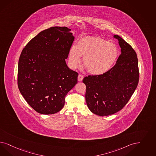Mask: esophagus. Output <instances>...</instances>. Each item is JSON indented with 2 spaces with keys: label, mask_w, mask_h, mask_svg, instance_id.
<instances>
[{
  "label": "esophagus",
  "mask_w": 156,
  "mask_h": 156,
  "mask_svg": "<svg viewBox=\"0 0 156 156\" xmlns=\"http://www.w3.org/2000/svg\"><path fill=\"white\" fill-rule=\"evenodd\" d=\"M83 75H81V74H80V75H78V81L81 82V81L83 80Z\"/></svg>",
  "instance_id": "esophagus-1"
}]
</instances>
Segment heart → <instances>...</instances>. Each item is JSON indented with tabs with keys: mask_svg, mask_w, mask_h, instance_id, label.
<instances>
[{
	"mask_svg": "<svg viewBox=\"0 0 156 156\" xmlns=\"http://www.w3.org/2000/svg\"><path fill=\"white\" fill-rule=\"evenodd\" d=\"M119 56V50L113 43L98 37L81 38L76 45L71 47L69 62L72 69L80 65L81 56L87 71L93 75H101L110 70Z\"/></svg>",
	"mask_w": 156,
	"mask_h": 156,
	"instance_id": "1",
	"label": "heart"
}]
</instances>
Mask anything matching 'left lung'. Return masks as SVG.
I'll return each instance as SVG.
<instances>
[{"label":"left lung","instance_id":"obj_1","mask_svg":"<svg viewBox=\"0 0 156 156\" xmlns=\"http://www.w3.org/2000/svg\"><path fill=\"white\" fill-rule=\"evenodd\" d=\"M122 53L116 63L101 75H88L83 82L86 87V104L93 112L104 116L123 108L134 93L139 82L137 55L132 47L118 35Z\"/></svg>","mask_w":156,"mask_h":156}]
</instances>
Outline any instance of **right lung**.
<instances>
[{"label": "right lung", "mask_w": 156, "mask_h": 156, "mask_svg": "<svg viewBox=\"0 0 156 156\" xmlns=\"http://www.w3.org/2000/svg\"><path fill=\"white\" fill-rule=\"evenodd\" d=\"M74 40L67 27H49L27 43L20 55L18 86L29 105L38 113H57L65 97L77 83L78 74L65 60Z\"/></svg>", "instance_id": "1"}]
</instances>
